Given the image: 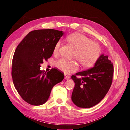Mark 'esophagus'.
Masks as SVG:
<instances>
[{"label": "esophagus", "instance_id": "1", "mask_svg": "<svg viewBox=\"0 0 130 130\" xmlns=\"http://www.w3.org/2000/svg\"><path fill=\"white\" fill-rule=\"evenodd\" d=\"M69 79V76L67 75H65V80H68Z\"/></svg>", "mask_w": 130, "mask_h": 130}]
</instances>
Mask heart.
I'll use <instances>...</instances> for the list:
<instances>
[{
    "label": "heart",
    "instance_id": "b5f03b06",
    "mask_svg": "<svg viewBox=\"0 0 130 130\" xmlns=\"http://www.w3.org/2000/svg\"><path fill=\"white\" fill-rule=\"evenodd\" d=\"M67 40L75 48L73 57L76 59L83 67H91L96 62L101 53L100 46L98 43L93 42L90 38L80 33L69 35ZM60 45V41L55 44L53 50L54 55L59 53ZM55 66L66 74L74 72L78 68L75 60H68L63 57H60L55 61Z\"/></svg>",
    "mask_w": 130,
    "mask_h": 130
}]
</instances>
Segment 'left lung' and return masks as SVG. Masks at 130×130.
I'll return each mask as SVG.
<instances>
[{
  "label": "left lung",
  "mask_w": 130,
  "mask_h": 130,
  "mask_svg": "<svg viewBox=\"0 0 130 130\" xmlns=\"http://www.w3.org/2000/svg\"><path fill=\"white\" fill-rule=\"evenodd\" d=\"M113 72V65L108 56L102 54L94 67L71 76L75 83L71 95L73 103L84 108L92 107L99 103L111 86Z\"/></svg>",
  "instance_id": "8db88e82"
}]
</instances>
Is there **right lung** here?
<instances>
[{
	"label": "right lung",
	"instance_id": "right-lung-1",
	"mask_svg": "<svg viewBox=\"0 0 130 130\" xmlns=\"http://www.w3.org/2000/svg\"><path fill=\"white\" fill-rule=\"evenodd\" d=\"M63 35L62 31L52 29L35 30L17 47L12 61L13 83L19 94L30 104L46 103L52 88L64 78L55 68L47 73L40 70V65L52 56L55 44Z\"/></svg>",
	"mask_w": 130,
	"mask_h": 130
}]
</instances>
